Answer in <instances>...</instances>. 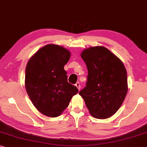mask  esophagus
I'll return each mask as SVG.
<instances>
[{
    "mask_svg": "<svg viewBox=\"0 0 147 147\" xmlns=\"http://www.w3.org/2000/svg\"><path fill=\"white\" fill-rule=\"evenodd\" d=\"M75 86H76V88H78V90H80V83H79V82H76V84H75Z\"/></svg>",
    "mask_w": 147,
    "mask_h": 147,
    "instance_id": "34e87169",
    "label": "esophagus"
}]
</instances>
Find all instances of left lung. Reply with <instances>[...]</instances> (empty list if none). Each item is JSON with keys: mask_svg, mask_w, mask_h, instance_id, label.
I'll use <instances>...</instances> for the list:
<instances>
[{"mask_svg": "<svg viewBox=\"0 0 147 147\" xmlns=\"http://www.w3.org/2000/svg\"><path fill=\"white\" fill-rule=\"evenodd\" d=\"M81 57L88 71L86 86L79 92L93 117L105 119L117 112L127 92L122 61L104 46L85 49Z\"/></svg>", "mask_w": 147, "mask_h": 147, "instance_id": "8db88e82", "label": "left lung"}]
</instances>
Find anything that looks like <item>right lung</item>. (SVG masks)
<instances>
[{
  "label": "right lung",
  "instance_id": "1",
  "mask_svg": "<svg viewBox=\"0 0 147 147\" xmlns=\"http://www.w3.org/2000/svg\"><path fill=\"white\" fill-rule=\"evenodd\" d=\"M70 57L69 50L50 44L39 49L27 64L25 89L33 105L46 116L61 115L78 92L76 86L68 82L64 70Z\"/></svg>",
  "mask_w": 147,
  "mask_h": 147
}]
</instances>
